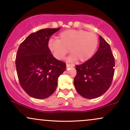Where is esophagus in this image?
Instances as JSON below:
<instances>
[{
	"instance_id": "34e87169",
	"label": "esophagus",
	"mask_w": 130,
	"mask_h": 130,
	"mask_svg": "<svg viewBox=\"0 0 130 130\" xmlns=\"http://www.w3.org/2000/svg\"><path fill=\"white\" fill-rule=\"evenodd\" d=\"M67 68H71V67H73V66L71 65H70V64H68V63H67Z\"/></svg>"
}]
</instances>
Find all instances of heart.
Segmentation results:
<instances>
[{
  "label": "heart",
  "mask_w": 130,
  "mask_h": 130,
  "mask_svg": "<svg viewBox=\"0 0 130 130\" xmlns=\"http://www.w3.org/2000/svg\"><path fill=\"white\" fill-rule=\"evenodd\" d=\"M98 38L95 33L84 30H67L61 32L59 38L48 41V48L57 60H62L70 52L69 61L78 60L84 62L90 59L96 51Z\"/></svg>",
  "instance_id": "obj_1"
}]
</instances>
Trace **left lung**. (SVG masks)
Returning <instances> with one entry per match:
<instances>
[{"label":"left lung","mask_w":130,"mask_h":130,"mask_svg":"<svg viewBox=\"0 0 130 130\" xmlns=\"http://www.w3.org/2000/svg\"><path fill=\"white\" fill-rule=\"evenodd\" d=\"M100 45L94 56L85 63L76 65L74 84L78 93L93 99L108 90L114 74L115 59L110 45L100 36Z\"/></svg>","instance_id":"1"}]
</instances>
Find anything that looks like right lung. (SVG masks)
I'll use <instances>...</instances> for the list:
<instances>
[{
  "label": "right lung",
  "mask_w": 130,
  "mask_h": 130,
  "mask_svg": "<svg viewBox=\"0 0 130 130\" xmlns=\"http://www.w3.org/2000/svg\"><path fill=\"white\" fill-rule=\"evenodd\" d=\"M60 28L43 29L32 33L19 46L16 68L19 84L29 96L44 99L53 94L66 63L54 57L49 50L51 36Z\"/></svg>",
  "instance_id": "1"
}]
</instances>
